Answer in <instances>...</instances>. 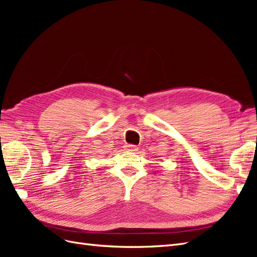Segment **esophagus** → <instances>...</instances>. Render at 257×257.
Masks as SVG:
<instances>
[{
  "instance_id": "1",
  "label": "esophagus",
  "mask_w": 257,
  "mask_h": 257,
  "mask_svg": "<svg viewBox=\"0 0 257 257\" xmlns=\"http://www.w3.org/2000/svg\"><path fill=\"white\" fill-rule=\"evenodd\" d=\"M126 148H127L128 151H134L135 152V151L138 150V148L136 146H134V145H127Z\"/></svg>"
}]
</instances>
